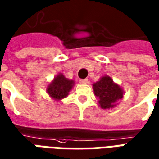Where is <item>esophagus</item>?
Listing matches in <instances>:
<instances>
[{"label": "esophagus", "instance_id": "esophagus-1", "mask_svg": "<svg viewBox=\"0 0 159 159\" xmlns=\"http://www.w3.org/2000/svg\"><path fill=\"white\" fill-rule=\"evenodd\" d=\"M80 83H82V84H86L88 83V79H80L79 80Z\"/></svg>", "mask_w": 159, "mask_h": 159}]
</instances>
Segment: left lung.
Instances as JSON below:
<instances>
[{"label":"left lung","mask_w":159,"mask_h":159,"mask_svg":"<svg viewBox=\"0 0 159 159\" xmlns=\"http://www.w3.org/2000/svg\"><path fill=\"white\" fill-rule=\"evenodd\" d=\"M93 92L102 109H110L123 98V90L109 76H104L93 84Z\"/></svg>","instance_id":"left-lung-1"}]
</instances>
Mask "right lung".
I'll use <instances>...</instances> for the list:
<instances>
[{
  "label": "right lung",
  "instance_id": "1",
  "mask_svg": "<svg viewBox=\"0 0 159 159\" xmlns=\"http://www.w3.org/2000/svg\"><path fill=\"white\" fill-rule=\"evenodd\" d=\"M74 83L73 80L68 79L63 74L59 73L48 86L47 92L52 99L60 100L69 94V92L74 86Z\"/></svg>",
  "mask_w": 159,
  "mask_h": 159
}]
</instances>
